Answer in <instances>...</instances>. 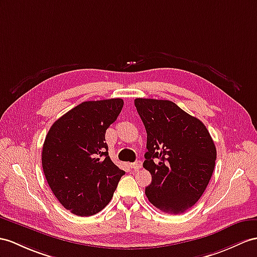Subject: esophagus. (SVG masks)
<instances>
[{"mask_svg": "<svg viewBox=\"0 0 257 257\" xmlns=\"http://www.w3.org/2000/svg\"><path fill=\"white\" fill-rule=\"evenodd\" d=\"M131 168H132L133 170H135V171L140 170V169L142 168V161H136V162H133V164H131Z\"/></svg>", "mask_w": 257, "mask_h": 257, "instance_id": "esophagus-1", "label": "esophagus"}]
</instances>
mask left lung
Listing matches in <instances>:
<instances>
[{
    "label": "left lung",
    "instance_id": "1",
    "mask_svg": "<svg viewBox=\"0 0 257 257\" xmlns=\"http://www.w3.org/2000/svg\"><path fill=\"white\" fill-rule=\"evenodd\" d=\"M137 112L147 132L143 167L152 174L145 194L168 214H183L207 187L217 157L204 123L169 100L136 98Z\"/></svg>",
    "mask_w": 257,
    "mask_h": 257
}]
</instances>
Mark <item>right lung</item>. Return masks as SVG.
<instances>
[{"instance_id":"right-lung-1","label":"right lung","mask_w":257,"mask_h":257,"mask_svg":"<svg viewBox=\"0 0 257 257\" xmlns=\"http://www.w3.org/2000/svg\"><path fill=\"white\" fill-rule=\"evenodd\" d=\"M123 103L121 98L81 102L58 118L46 136L41 160L47 182L74 215L102 210L125 174L110 159L104 143Z\"/></svg>"}]
</instances>
